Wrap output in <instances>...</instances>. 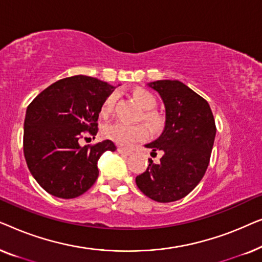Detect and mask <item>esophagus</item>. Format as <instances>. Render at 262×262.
<instances>
[{
	"instance_id": "esophagus-1",
	"label": "esophagus",
	"mask_w": 262,
	"mask_h": 262,
	"mask_svg": "<svg viewBox=\"0 0 262 262\" xmlns=\"http://www.w3.org/2000/svg\"><path fill=\"white\" fill-rule=\"evenodd\" d=\"M117 150H118V152L123 154V155H127L128 156V155H131V154H132L131 150H128L126 148H123V146H118Z\"/></svg>"
}]
</instances>
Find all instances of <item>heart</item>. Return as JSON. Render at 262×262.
Instances as JSON below:
<instances>
[{"label": "heart", "instance_id": "b5f03b06", "mask_svg": "<svg viewBox=\"0 0 262 262\" xmlns=\"http://www.w3.org/2000/svg\"><path fill=\"white\" fill-rule=\"evenodd\" d=\"M134 98L141 107L144 110H151L156 105L155 96L151 93L145 91V89H136L134 92ZM117 100V93H112L105 99V101L101 105V116L108 117L112 113L114 103ZM145 119L150 124H155V118L151 114H145ZM102 135L106 139H110L117 144L128 146L134 144L135 142L142 141L146 137L148 131L142 125H130L121 123V121H116V123L108 124L102 128Z\"/></svg>", "mask_w": 262, "mask_h": 262}]
</instances>
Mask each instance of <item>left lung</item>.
<instances>
[{
  "label": "left lung",
  "instance_id": "left-lung-1",
  "mask_svg": "<svg viewBox=\"0 0 262 262\" xmlns=\"http://www.w3.org/2000/svg\"><path fill=\"white\" fill-rule=\"evenodd\" d=\"M148 85L162 99L166 121L160 137L145 146L152 152L161 150L163 156L159 163L149 159L148 168L136 178V184L155 202H177L192 192L205 174L216 124L206 100L182 82L160 80Z\"/></svg>",
  "mask_w": 262,
  "mask_h": 262
}]
</instances>
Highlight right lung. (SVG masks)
<instances>
[{"instance_id": "right-lung-1", "label": "right lung", "mask_w": 262, "mask_h": 262, "mask_svg": "<svg viewBox=\"0 0 262 262\" xmlns=\"http://www.w3.org/2000/svg\"><path fill=\"white\" fill-rule=\"evenodd\" d=\"M113 85L77 75L52 83L27 107L24 154L28 169L50 194L73 199L94 185L98 161L116 145L106 139L81 146L78 141L98 132V118Z\"/></svg>"}]
</instances>
